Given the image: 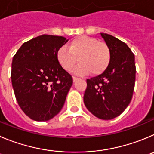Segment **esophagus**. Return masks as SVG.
I'll return each mask as SVG.
<instances>
[{
  "label": "esophagus",
  "instance_id": "1",
  "mask_svg": "<svg viewBox=\"0 0 154 154\" xmlns=\"http://www.w3.org/2000/svg\"><path fill=\"white\" fill-rule=\"evenodd\" d=\"M78 79H79V77H73V80H74V82H76L77 80H78Z\"/></svg>",
  "mask_w": 154,
  "mask_h": 154
}]
</instances>
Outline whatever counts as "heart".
Listing matches in <instances>:
<instances>
[{
    "label": "heart",
    "mask_w": 154,
    "mask_h": 154,
    "mask_svg": "<svg viewBox=\"0 0 154 154\" xmlns=\"http://www.w3.org/2000/svg\"><path fill=\"white\" fill-rule=\"evenodd\" d=\"M57 59L67 71L76 68L77 74L99 75L107 69L111 61V51L107 44L93 37L81 35L74 38L68 45L60 47L57 51Z\"/></svg>",
    "instance_id": "heart-1"
}]
</instances>
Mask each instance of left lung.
Segmentation results:
<instances>
[{"instance_id": "1", "label": "left lung", "mask_w": 154, "mask_h": 154, "mask_svg": "<svg viewBox=\"0 0 154 154\" xmlns=\"http://www.w3.org/2000/svg\"><path fill=\"white\" fill-rule=\"evenodd\" d=\"M111 51V61L103 74L87 79L84 102L96 117L110 120L125 110L133 96L136 67L134 54L119 38L100 33Z\"/></svg>"}]
</instances>
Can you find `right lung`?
I'll return each instance as SVG.
<instances>
[{"mask_svg": "<svg viewBox=\"0 0 154 154\" xmlns=\"http://www.w3.org/2000/svg\"><path fill=\"white\" fill-rule=\"evenodd\" d=\"M67 41L63 36L39 35L24 42L13 57L14 94L21 109L32 120H49L64 106L73 79L56 54Z\"/></svg>", "mask_w": 154, "mask_h": 154, "instance_id": "obj_1", "label": "right lung"}]
</instances>
